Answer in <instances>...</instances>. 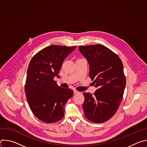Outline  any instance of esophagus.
Here are the masks:
<instances>
[{"label":"esophagus","instance_id":"1","mask_svg":"<svg viewBox=\"0 0 147 147\" xmlns=\"http://www.w3.org/2000/svg\"><path fill=\"white\" fill-rule=\"evenodd\" d=\"M80 92H78V91H77V90H74V94H77L78 93H79Z\"/></svg>","mask_w":147,"mask_h":147}]
</instances>
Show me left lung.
Instances as JSON below:
<instances>
[{"label":"left lung","instance_id":"left-lung-1","mask_svg":"<svg viewBox=\"0 0 147 147\" xmlns=\"http://www.w3.org/2000/svg\"><path fill=\"white\" fill-rule=\"evenodd\" d=\"M79 50L87 59L89 76L97 90L94 94L84 92V113L95 123L105 122L117 112L125 87L123 63L117 54L99 44L80 46Z\"/></svg>","mask_w":147,"mask_h":147}]
</instances>
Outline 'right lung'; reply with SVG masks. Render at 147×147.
<instances>
[{"label":"right lung","mask_w":147,"mask_h":147,"mask_svg":"<svg viewBox=\"0 0 147 147\" xmlns=\"http://www.w3.org/2000/svg\"><path fill=\"white\" fill-rule=\"evenodd\" d=\"M76 48L52 45L36 53L30 62L25 84L27 100L34 115L45 123L63 117L66 103L74 94L58 86L54 77H59L63 62Z\"/></svg>","instance_id":"obj_1"}]
</instances>
